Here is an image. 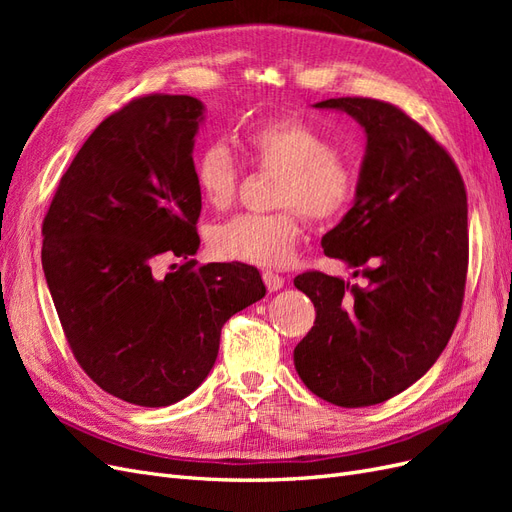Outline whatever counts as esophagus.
Returning <instances> with one entry per match:
<instances>
[{"mask_svg":"<svg viewBox=\"0 0 512 512\" xmlns=\"http://www.w3.org/2000/svg\"><path fill=\"white\" fill-rule=\"evenodd\" d=\"M262 280H265V286L269 292H277L282 286H284V277L277 275L273 271H265L262 273Z\"/></svg>","mask_w":512,"mask_h":512,"instance_id":"34e87169","label":"esophagus"}]
</instances>
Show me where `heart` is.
Listing matches in <instances>:
<instances>
[{
  "mask_svg": "<svg viewBox=\"0 0 512 512\" xmlns=\"http://www.w3.org/2000/svg\"><path fill=\"white\" fill-rule=\"evenodd\" d=\"M239 143L254 168L280 173L275 205L284 211L235 215L211 228L209 245L224 260L282 267L301 237L299 210L309 222L327 224L350 207L354 166L327 134L297 117L256 123L239 134ZM194 181L209 207L226 209L237 198L241 166L226 145L213 143L196 153Z\"/></svg>",
  "mask_w": 512,
  "mask_h": 512,
  "instance_id": "obj_1",
  "label": "heart"
}]
</instances>
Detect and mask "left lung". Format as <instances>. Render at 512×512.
<instances>
[{
    "instance_id": "left-lung-1",
    "label": "left lung",
    "mask_w": 512,
    "mask_h": 512,
    "mask_svg": "<svg viewBox=\"0 0 512 512\" xmlns=\"http://www.w3.org/2000/svg\"><path fill=\"white\" fill-rule=\"evenodd\" d=\"M316 108L352 115L367 149L352 209L322 237L324 254L363 277H294L316 322L294 348L309 391L363 408L406 391L451 339L468 275V196L448 151L399 106L331 98Z\"/></svg>"
}]
</instances>
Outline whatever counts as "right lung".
<instances>
[{
    "instance_id": "right-lung-1",
    "label": "right lung",
    "mask_w": 512,
    "mask_h": 512,
    "mask_svg": "<svg viewBox=\"0 0 512 512\" xmlns=\"http://www.w3.org/2000/svg\"><path fill=\"white\" fill-rule=\"evenodd\" d=\"M203 111L168 94L121 106L76 153L42 222V269L74 359L134 406H170L198 389L224 322L267 292L250 265L190 260ZM164 255L184 262L160 278L152 267Z\"/></svg>"
}]
</instances>
